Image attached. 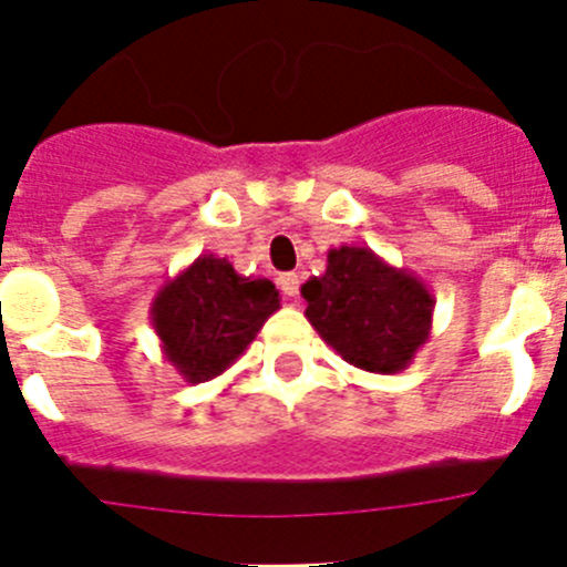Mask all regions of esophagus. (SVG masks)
Here are the masks:
<instances>
[{
	"label": "esophagus",
	"mask_w": 567,
	"mask_h": 567,
	"mask_svg": "<svg viewBox=\"0 0 567 567\" xmlns=\"http://www.w3.org/2000/svg\"><path fill=\"white\" fill-rule=\"evenodd\" d=\"M277 285H279V290H282L285 296H288V299H293V296H299V285H301V279L296 277V274H279V279H277Z\"/></svg>",
	"instance_id": "34e87169"
}]
</instances>
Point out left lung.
<instances>
[{
  "mask_svg": "<svg viewBox=\"0 0 567 567\" xmlns=\"http://www.w3.org/2000/svg\"><path fill=\"white\" fill-rule=\"evenodd\" d=\"M320 277L301 285L307 320L348 364L392 375L431 337L433 299L420 277L368 247L329 249Z\"/></svg>",
  "mask_w": 567,
  "mask_h": 567,
  "instance_id": "1",
  "label": "left lung"
}]
</instances>
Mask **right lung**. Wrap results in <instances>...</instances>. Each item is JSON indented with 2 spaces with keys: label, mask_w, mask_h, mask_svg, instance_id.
<instances>
[{
  "label": "right lung",
  "mask_w": 567,
  "mask_h": 567,
  "mask_svg": "<svg viewBox=\"0 0 567 567\" xmlns=\"http://www.w3.org/2000/svg\"><path fill=\"white\" fill-rule=\"evenodd\" d=\"M277 310L274 282L241 277L227 257L199 255L158 290L151 323L164 359L188 384H203L225 373Z\"/></svg>",
  "instance_id": "obj_1"
}]
</instances>
